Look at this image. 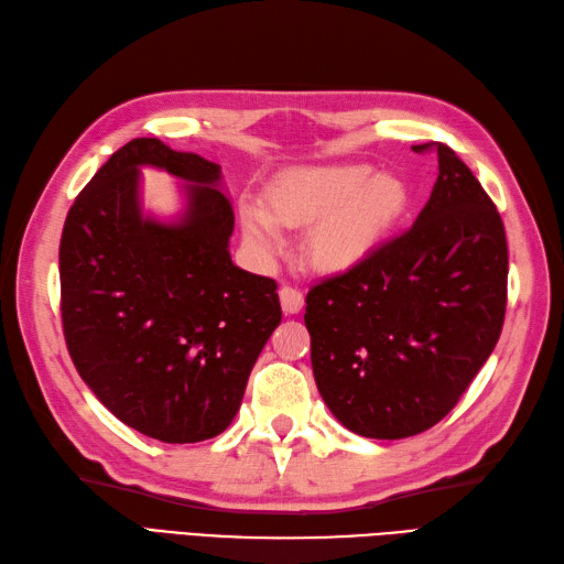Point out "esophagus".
Instances as JSON below:
<instances>
[{
  "label": "esophagus",
  "mask_w": 564,
  "mask_h": 564,
  "mask_svg": "<svg viewBox=\"0 0 564 564\" xmlns=\"http://www.w3.org/2000/svg\"><path fill=\"white\" fill-rule=\"evenodd\" d=\"M279 297H281V307L285 314H297L305 305V295L300 293L297 288H291V285H283L279 291Z\"/></svg>",
  "instance_id": "1"
}]
</instances>
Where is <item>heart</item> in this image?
I'll return each mask as SVG.
<instances>
[{
  "instance_id": "heart-1",
  "label": "heart",
  "mask_w": 564,
  "mask_h": 564,
  "mask_svg": "<svg viewBox=\"0 0 564 564\" xmlns=\"http://www.w3.org/2000/svg\"><path fill=\"white\" fill-rule=\"evenodd\" d=\"M411 206V189L399 175L375 173L368 163L295 170L269 192L271 218L242 208L245 238L261 254L281 250V230L311 228L307 257L314 269L341 273L368 259Z\"/></svg>"
}]
</instances>
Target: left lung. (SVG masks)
<instances>
[{
    "mask_svg": "<svg viewBox=\"0 0 564 564\" xmlns=\"http://www.w3.org/2000/svg\"><path fill=\"white\" fill-rule=\"evenodd\" d=\"M413 226L344 273L312 285V372L336 421L372 440L437 425L500 338L507 307L502 218L444 143Z\"/></svg>",
    "mask_w": 564,
    "mask_h": 564,
    "instance_id": "left-lung-1",
    "label": "left lung"
}]
</instances>
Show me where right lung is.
Here are the masks:
<instances>
[{
  "instance_id": "1",
  "label": "right lung",
  "mask_w": 564,
  "mask_h": 564,
  "mask_svg": "<svg viewBox=\"0 0 564 564\" xmlns=\"http://www.w3.org/2000/svg\"><path fill=\"white\" fill-rule=\"evenodd\" d=\"M187 181L175 224L143 217L138 167ZM220 165L159 139L115 151L64 220V341L112 415L167 444L220 435L261 348L281 324L276 281L232 264V204Z\"/></svg>"
}]
</instances>
